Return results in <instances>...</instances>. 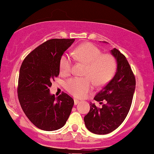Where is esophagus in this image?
Here are the masks:
<instances>
[{
    "label": "esophagus",
    "mask_w": 154,
    "mask_h": 154,
    "mask_svg": "<svg viewBox=\"0 0 154 154\" xmlns=\"http://www.w3.org/2000/svg\"><path fill=\"white\" fill-rule=\"evenodd\" d=\"M79 103H80V101H79L78 100H74V105H78Z\"/></svg>",
    "instance_id": "esophagus-1"
}]
</instances>
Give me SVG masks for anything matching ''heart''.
<instances>
[{
	"mask_svg": "<svg viewBox=\"0 0 154 154\" xmlns=\"http://www.w3.org/2000/svg\"><path fill=\"white\" fill-rule=\"evenodd\" d=\"M73 57L86 65L84 71L85 78L75 77L68 79L65 84L66 90L77 98H82L93 87V82L97 86L107 84L114 75L116 61L112 55L103 54L97 46L91 43H86L75 49ZM60 70L61 74L68 75L72 70V61L69 54H64L60 57Z\"/></svg>",
	"mask_w": 154,
	"mask_h": 154,
	"instance_id": "b5f03b06",
	"label": "heart"
}]
</instances>
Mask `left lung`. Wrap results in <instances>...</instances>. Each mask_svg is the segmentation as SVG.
Here are the masks:
<instances>
[{"label":"left lung","mask_w":154,"mask_h":154,"mask_svg":"<svg viewBox=\"0 0 154 154\" xmlns=\"http://www.w3.org/2000/svg\"><path fill=\"white\" fill-rule=\"evenodd\" d=\"M110 53L116 60V72L94 98L97 102L105 100L106 103L101 108L90 103V110L84 119L87 129L97 134H108L122 124L130 109L135 90V77L127 58L116 48Z\"/></svg>","instance_id":"1"}]
</instances>
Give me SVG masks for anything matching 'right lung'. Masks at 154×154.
<instances>
[{
	"label": "right lung",
	"instance_id": "right-lung-1",
	"mask_svg": "<svg viewBox=\"0 0 154 154\" xmlns=\"http://www.w3.org/2000/svg\"><path fill=\"white\" fill-rule=\"evenodd\" d=\"M75 39H51L41 44L22 62L18 82V98L24 113L38 128L54 131L63 127L74 101L66 93L55 98L51 82L60 74V57Z\"/></svg>",
	"mask_w": 154,
	"mask_h": 154
}]
</instances>
